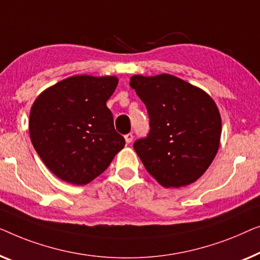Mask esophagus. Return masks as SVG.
Listing matches in <instances>:
<instances>
[{"instance_id": "34e87169", "label": "esophagus", "mask_w": 260, "mask_h": 260, "mask_svg": "<svg viewBox=\"0 0 260 260\" xmlns=\"http://www.w3.org/2000/svg\"><path fill=\"white\" fill-rule=\"evenodd\" d=\"M125 140H126V144H131L132 141H133V134L128 133L125 135Z\"/></svg>"}]
</instances>
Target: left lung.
Masks as SVG:
<instances>
[{
    "instance_id": "1",
    "label": "left lung",
    "mask_w": 260,
    "mask_h": 260,
    "mask_svg": "<svg viewBox=\"0 0 260 260\" xmlns=\"http://www.w3.org/2000/svg\"><path fill=\"white\" fill-rule=\"evenodd\" d=\"M129 86L147 107L151 131L134 142L149 174L164 187L202 177L220 145L221 118L213 99L177 76L133 75Z\"/></svg>"
}]
</instances>
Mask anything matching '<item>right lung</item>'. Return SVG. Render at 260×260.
<instances>
[{"instance_id":"obj_1","label":"right lung","mask_w":260,"mask_h":260,"mask_svg":"<svg viewBox=\"0 0 260 260\" xmlns=\"http://www.w3.org/2000/svg\"><path fill=\"white\" fill-rule=\"evenodd\" d=\"M118 82L116 76L75 75L35 99L29 115L31 144L61 180L88 184L125 146L106 106Z\"/></svg>"}]
</instances>
